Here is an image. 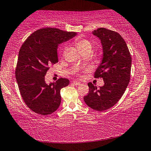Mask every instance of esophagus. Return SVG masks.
<instances>
[{"instance_id":"34e87169","label":"esophagus","mask_w":151,"mask_h":151,"mask_svg":"<svg viewBox=\"0 0 151 151\" xmlns=\"http://www.w3.org/2000/svg\"><path fill=\"white\" fill-rule=\"evenodd\" d=\"M73 84L75 86H78V85H81V83H80V82H78V81H73Z\"/></svg>"}]
</instances>
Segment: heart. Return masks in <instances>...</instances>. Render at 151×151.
<instances>
[{
  "mask_svg": "<svg viewBox=\"0 0 151 151\" xmlns=\"http://www.w3.org/2000/svg\"><path fill=\"white\" fill-rule=\"evenodd\" d=\"M74 45L82 55L87 52H91L93 44L90 40L83 37H78L74 41Z\"/></svg>",
  "mask_w": 151,
  "mask_h": 151,
  "instance_id": "b5f03b06",
  "label": "heart"
}]
</instances>
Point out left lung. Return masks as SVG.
<instances>
[{
    "mask_svg": "<svg viewBox=\"0 0 151 151\" xmlns=\"http://www.w3.org/2000/svg\"><path fill=\"white\" fill-rule=\"evenodd\" d=\"M101 40L103 58L94 73V78H103L104 85L97 88L88 83V93L84 96L87 105L95 111L111 109L117 103L129 85L132 58L126 42L114 30L99 28L93 32Z\"/></svg>",
    "mask_w": 151,
    "mask_h": 151,
    "instance_id": "obj_1",
    "label": "left lung"
}]
</instances>
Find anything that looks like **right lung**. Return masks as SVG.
Masks as SVG:
<instances>
[{"instance_id":"add662e5","label":"right lung","mask_w":151,"mask_h":151,"mask_svg":"<svg viewBox=\"0 0 151 151\" xmlns=\"http://www.w3.org/2000/svg\"><path fill=\"white\" fill-rule=\"evenodd\" d=\"M76 34L56 28H42L30 35L20 47L15 76L24 102L36 113L48 115L60 106V90L68 85L69 80L60 78L47 85L45 75L51 65L58 63V45Z\"/></svg>"}]
</instances>
